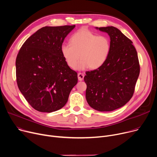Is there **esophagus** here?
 I'll list each match as a JSON object with an SVG mask.
<instances>
[{
  "label": "esophagus",
  "instance_id": "esophagus-1",
  "mask_svg": "<svg viewBox=\"0 0 157 157\" xmlns=\"http://www.w3.org/2000/svg\"><path fill=\"white\" fill-rule=\"evenodd\" d=\"M84 75L83 73H78V80L79 81H82L83 79H84Z\"/></svg>",
  "mask_w": 157,
  "mask_h": 157
}]
</instances>
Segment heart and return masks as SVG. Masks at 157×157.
<instances>
[{"mask_svg":"<svg viewBox=\"0 0 157 157\" xmlns=\"http://www.w3.org/2000/svg\"><path fill=\"white\" fill-rule=\"evenodd\" d=\"M111 48L110 40L105 36H98L87 29H81L70 38V44L61 47V54L67 64L73 69L88 67L96 69L106 61ZM80 56H79V55Z\"/></svg>","mask_w":157,"mask_h":157,"instance_id":"heart-1","label":"heart"}]
</instances>
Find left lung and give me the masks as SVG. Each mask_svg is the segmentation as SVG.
Listing matches in <instances>:
<instances>
[{
    "instance_id": "1",
    "label": "left lung",
    "mask_w": 157,
    "mask_h": 157,
    "mask_svg": "<svg viewBox=\"0 0 157 157\" xmlns=\"http://www.w3.org/2000/svg\"><path fill=\"white\" fill-rule=\"evenodd\" d=\"M96 29L109 35L111 48L100 67L86 72V98L92 108L111 111L123 106L133 96L140 74L138 54L132 41L117 28Z\"/></svg>"
}]
</instances>
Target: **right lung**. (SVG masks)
Returning a JSON list of instances; mask_svg holds the SVG:
<instances>
[{"instance_id": "add662e5", "label": "right lung", "mask_w": 157, "mask_h": 157, "mask_svg": "<svg viewBox=\"0 0 157 157\" xmlns=\"http://www.w3.org/2000/svg\"><path fill=\"white\" fill-rule=\"evenodd\" d=\"M73 25L39 29L17 56L16 79L27 101L36 110L51 113L62 108L78 82V74L64 59L61 47Z\"/></svg>"}]
</instances>
